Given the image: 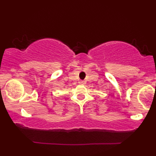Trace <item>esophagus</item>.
I'll return each mask as SVG.
<instances>
[{
  "label": "esophagus",
  "instance_id": "esophagus-1",
  "mask_svg": "<svg viewBox=\"0 0 156 156\" xmlns=\"http://www.w3.org/2000/svg\"><path fill=\"white\" fill-rule=\"evenodd\" d=\"M80 84H84V81H80Z\"/></svg>",
  "mask_w": 156,
  "mask_h": 156
}]
</instances>
